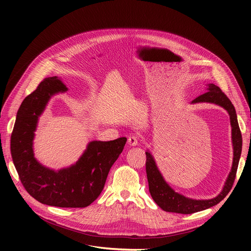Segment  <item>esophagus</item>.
Wrapping results in <instances>:
<instances>
[{"label": "esophagus", "mask_w": 251, "mask_h": 251, "mask_svg": "<svg viewBox=\"0 0 251 251\" xmlns=\"http://www.w3.org/2000/svg\"><path fill=\"white\" fill-rule=\"evenodd\" d=\"M128 144H129L131 147L137 146V145H138V137H137V136H130V137L128 138Z\"/></svg>", "instance_id": "obj_1"}]
</instances>
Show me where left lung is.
I'll use <instances>...</instances> for the list:
<instances>
[{
	"mask_svg": "<svg viewBox=\"0 0 251 251\" xmlns=\"http://www.w3.org/2000/svg\"><path fill=\"white\" fill-rule=\"evenodd\" d=\"M204 90L205 92L194 99L191 104L212 103L223 107L224 109L227 111L230 119L231 142L233 147V160L231 170L226 177V181L222 192L216 198L209 200H195L175 192L169 186L160 170L158 169L153 155L148 150L146 152V173L149 183V192L155 202L165 211L190 214L209 208L218 204L226 197L234 182L242 149V137L238 126L234 106L227 98V96L222 91V89L213 83L206 84Z\"/></svg>",
	"mask_w": 251,
	"mask_h": 251,
	"instance_id": "obj_1",
	"label": "left lung"
}]
</instances>
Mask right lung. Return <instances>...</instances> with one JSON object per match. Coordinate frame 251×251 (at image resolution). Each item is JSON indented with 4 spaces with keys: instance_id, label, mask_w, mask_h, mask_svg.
<instances>
[{
    "instance_id": "obj_1",
    "label": "right lung",
    "mask_w": 251,
    "mask_h": 251,
    "mask_svg": "<svg viewBox=\"0 0 251 251\" xmlns=\"http://www.w3.org/2000/svg\"><path fill=\"white\" fill-rule=\"evenodd\" d=\"M67 91L56 76L45 78L20 106L11 136V153L25 191L44 204L85 207L101 194L107 176L127 138L91 141L75 164L58 171L42 165L33 154L34 132L51 96Z\"/></svg>"
}]
</instances>
